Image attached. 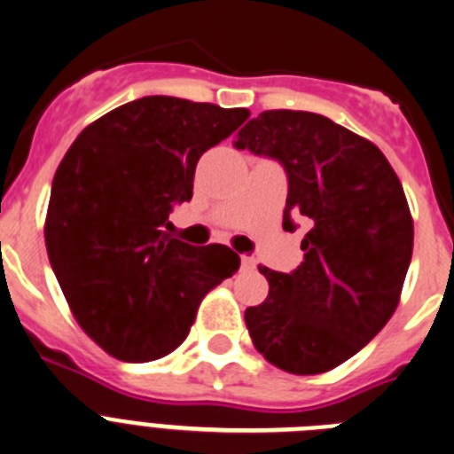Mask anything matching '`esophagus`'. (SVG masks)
Listing matches in <instances>:
<instances>
[{"instance_id":"obj_1","label":"esophagus","mask_w":454,"mask_h":454,"mask_svg":"<svg viewBox=\"0 0 454 454\" xmlns=\"http://www.w3.org/2000/svg\"><path fill=\"white\" fill-rule=\"evenodd\" d=\"M240 265H243V270H254V268H256V261H254V256H247V254H243V256H240Z\"/></svg>"}]
</instances>
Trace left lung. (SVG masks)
Segmentation results:
<instances>
[{
    "label": "left lung",
    "mask_w": 454,
    "mask_h": 454,
    "mask_svg": "<svg viewBox=\"0 0 454 454\" xmlns=\"http://www.w3.org/2000/svg\"><path fill=\"white\" fill-rule=\"evenodd\" d=\"M234 145L284 166V230L309 227L297 270L259 265L270 293L245 310L252 342L284 372H328L372 342L398 306L414 243L401 180L378 145L313 112H261Z\"/></svg>",
    "instance_id": "left-lung-1"
}]
</instances>
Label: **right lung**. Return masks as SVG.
<instances>
[{"label":"right lung","instance_id":"add662e5","mask_svg":"<svg viewBox=\"0 0 454 454\" xmlns=\"http://www.w3.org/2000/svg\"><path fill=\"white\" fill-rule=\"evenodd\" d=\"M249 116L243 107L144 97L87 126L62 157L49 198V261L78 324L126 363L176 351L198 306L239 270L224 245L166 234L193 198L198 160Z\"/></svg>","mask_w":454,"mask_h":454}]
</instances>
